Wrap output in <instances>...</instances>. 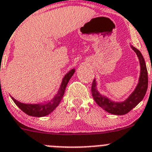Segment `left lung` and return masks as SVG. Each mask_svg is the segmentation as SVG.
<instances>
[{"mask_svg":"<svg viewBox=\"0 0 152 152\" xmlns=\"http://www.w3.org/2000/svg\"><path fill=\"white\" fill-rule=\"evenodd\" d=\"M130 47L136 52L140 61V73L138 84L136 86L134 91L129 95V97L124 101L115 102L101 94L98 91L97 88V83L95 79H94L91 86L92 96L97 104L105 111L117 115L127 114L132 109H134L136 106H137L144 98L148 88V71L142 55L137 48L132 45H130Z\"/></svg>","mask_w":152,"mask_h":152,"instance_id":"1","label":"left lung"}]
</instances>
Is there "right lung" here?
<instances>
[{"label":"right lung","instance_id":"right-lung-1","mask_svg":"<svg viewBox=\"0 0 152 152\" xmlns=\"http://www.w3.org/2000/svg\"><path fill=\"white\" fill-rule=\"evenodd\" d=\"M74 73L75 69H72L64 76L58 91L50 100L44 101L43 103H41L33 104V103H21L11 96L10 97L18 108L22 110L27 115L34 116V117H44V116L48 115L52 113L56 109L57 106H58L61 100H62L64 94L65 89L67 86L68 82L72 77V76L74 74Z\"/></svg>","mask_w":152,"mask_h":152}]
</instances>
